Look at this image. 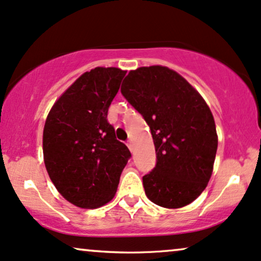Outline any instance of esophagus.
<instances>
[{
	"label": "esophagus",
	"instance_id": "1",
	"mask_svg": "<svg viewBox=\"0 0 261 261\" xmlns=\"http://www.w3.org/2000/svg\"><path fill=\"white\" fill-rule=\"evenodd\" d=\"M127 146H128V149H129L130 151H133V143H132L130 140L127 143Z\"/></svg>",
	"mask_w": 261,
	"mask_h": 261
}]
</instances>
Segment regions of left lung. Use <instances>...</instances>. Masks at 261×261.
<instances>
[{
  "instance_id": "8db88e82",
  "label": "left lung",
  "mask_w": 261,
  "mask_h": 261,
  "mask_svg": "<svg viewBox=\"0 0 261 261\" xmlns=\"http://www.w3.org/2000/svg\"><path fill=\"white\" fill-rule=\"evenodd\" d=\"M122 95L149 124L156 166L143 176L151 202L180 208L195 201L213 172L218 136L211 109L178 72L166 66L129 71Z\"/></svg>"
}]
</instances>
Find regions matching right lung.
<instances>
[{
    "instance_id": "right-lung-1",
    "label": "right lung",
    "mask_w": 261,
    "mask_h": 261,
    "mask_svg": "<svg viewBox=\"0 0 261 261\" xmlns=\"http://www.w3.org/2000/svg\"><path fill=\"white\" fill-rule=\"evenodd\" d=\"M124 75L117 67L85 72L47 116L44 165L60 195L77 207L93 209L111 201L132 156L108 122L109 106Z\"/></svg>"
}]
</instances>
